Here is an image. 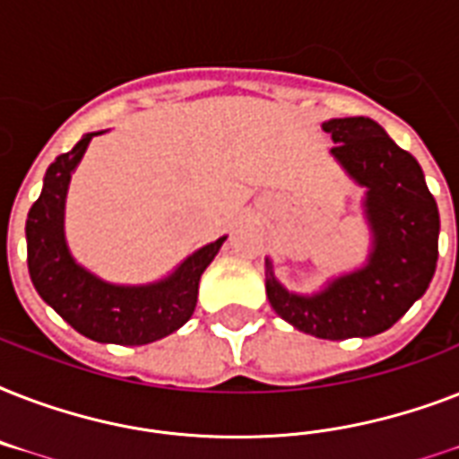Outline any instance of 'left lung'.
Segmentation results:
<instances>
[{
    "label": "left lung",
    "mask_w": 459,
    "mask_h": 459,
    "mask_svg": "<svg viewBox=\"0 0 459 459\" xmlns=\"http://www.w3.org/2000/svg\"><path fill=\"white\" fill-rule=\"evenodd\" d=\"M331 154L357 186L367 187L364 216L371 252L357 272L328 281L314 295L281 286L266 259V298L281 319L324 341L384 333L427 293L438 262V207L417 159L400 150L367 117L331 118Z\"/></svg>",
    "instance_id": "obj_1"
}]
</instances>
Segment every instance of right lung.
Here are the masks:
<instances>
[{
    "label": "right lung",
    "mask_w": 459,
    "mask_h": 459,
    "mask_svg": "<svg viewBox=\"0 0 459 459\" xmlns=\"http://www.w3.org/2000/svg\"><path fill=\"white\" fill-rule=\"evenodd\" d=\"M100 133H85L71 152L59 154L47 169L42 193L25 221L28 272L39 298L85 338L147 345L178 331L193 316L200 276L226 236L183 259L171 276L147 286H114L82 269L64 238V204L71 173Z\"/></svg>",
    "instance_id": "obj_1"
}]
</instances>
